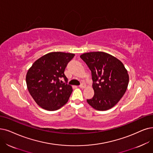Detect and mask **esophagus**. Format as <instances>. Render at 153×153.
<instances>
[{"label":"esophagus","instance_id":"esophagus-1","mask_svg":"<svg viewBox=\"0 0 153 153\" xmlns=\"http://www.w3.org/2000/svg\"><path fill=\"white\" fill-rule=\"evenodd\" d=\"M85 87H86V85H85V84H83V83H82V85H80V86H79V87H80V88H85Z\"/></svg>","mask_w":153,"mask_h":153}]
</instances>
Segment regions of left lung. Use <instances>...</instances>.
<instances>
[{
    "label": "left lung",
    "mask_w": 153,
    "mask_h": 153,
    "mask_svg": "<svg viewBox=\"0 0 153 153\" xmlns=\"http://www.w3.org/2000/svg\"><path fill=\"white\" fill-rule=\"evenodd\" d=\"M80 58L91 71L94 96L87 100L97 111L115 106L124 95L129 83L127 70L119 59L102 51L85 53Z\"/></svg>",
    "instance_id": "left-lung-1"
}]
</instances>
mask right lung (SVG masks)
I'll return each instance as SVG.
<instances>
[{"mask_svg":"<svg viewBox=\"0 0 153 153\" xmlns=\"http://www.w3.org/2000/svg\"><path fill=\"white\" fill-rule=\"evenodd\" d=\"M75 54L51 52L38 59L28 70L26 84L29 94L41 108L56 111L65 105L73 91L64 74ZM63 77L66 83L59 81Z\"/></svg>","mask_w":153,"mask_h":153,"instance_id":"1","label":"right lung"}]
</instances>
